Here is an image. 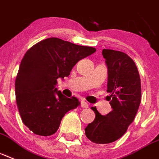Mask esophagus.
Returning a JSON list of instances; mask_svg holds the SVG:
<instances>
[{"instance_id": "34e87169", "label": "esophagus", "mask_w": 159, "mask_h": 159, "mask_svg": "<svg viewBox=\"0 0 159 159\" xmlns=\"http://www.w3.org/2000/svg\"><path fill=\"white\" fill-rule=\"evenodd\" d=\"M81 107L82 108H89V104L86 102H81Z\"/></svg>"}]
</instances>
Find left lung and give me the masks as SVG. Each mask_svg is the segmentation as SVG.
Instances as JSON below:
<instances>
[{
  "label": "left lung",
  "mask_w": 159,
  "mask_h": 159,
  "mask_svg": "<svg viewBox=\"0 0 159 159\" xmlns=\"http://www.w3.org/2000/svg\"><path fill=\"white\" fill-rule=\"evenodd\" d=\"M108 69L107 93H111L112 111L102 115L96 107L93 122L85 128V135L96 144L117 141L127 132L135 119L141 99V79L134 61L128 54L113 49H103Z\"/></svg>",
  "instance_id": "8db88e82"
}]
</instances>
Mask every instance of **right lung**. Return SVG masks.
I'll return each instance as SVG.
<instances>
[{
	"label": "right lung",
	"instance_id": "1",
	"mask_svg": "<svg viewBox=\"0 0 159 159\" xmlns=\"http://www.w3.org/2000/svg\"><path fill=\"white\" fill-rule=\"evenodd\" d=\"M95 52L93 47L55 37L27 51L15 80V96L21 119L31 132L43 136L54 134L66 113L80 105L76 98H68L57 90V80L67 77L80 60Z\"/></svg>",
	"mask_w": 159,
	"mask_h": 159
}]
</instances>
